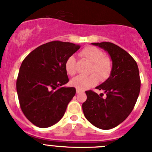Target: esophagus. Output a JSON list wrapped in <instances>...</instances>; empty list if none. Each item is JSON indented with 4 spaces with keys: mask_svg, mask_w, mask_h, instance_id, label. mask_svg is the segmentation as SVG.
<instances>
[{
    "mask_svg": "<svg viewBox=\"0 0 152 152\" xmlns=\"http://www.w3.org/2000/svg\"><path fill=\"white\" fill-rule=\"evenodd\" d=\"M83 91H80V90H78V89H77V91H76V93H77V94H80V93H82Z\"/></svg>",
    "mask_w": 152,
    "mask_h": 152,
    "instance_id": "1",
    "label": "esophagus"
}]
</instances>
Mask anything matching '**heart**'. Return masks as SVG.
Returning a JSON list of instances; mask_svg holds the SVG:
<instances>
[{
    "label": "heart",
    "mask_w": 152,
    "mask_h": 152,
    "mask_svg": "<svg viewBox=\"0 0 152 152\" xmlns=\"http://www.w3.org/2000/svg\"><path fill=\"white\" fill-rule=\"evenodd\" d=\"M80 55L86 59L93 63L91 73H96L101 79L108 77L111 72V61L109 58L103 57V52L99 49L94 46H87L80 52ZM64 68L67 74L73 76L76 73V60L75 56H72L68 58L65 61ZM98 82V77L96 74H91L88 76H77L72 79L70 84L80 91L89 89L93 86L96 85Z\"/></svg>",
    "instance_id": "b5f03b06"
}]
</instances>
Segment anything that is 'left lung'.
Wrapping results in <instances>:
<instances>
[{
    "instance_id": "1",
    "label": "left lung",
    "mask_w": 152,
    "mask_h": 152,
    "mask_svg": "<svg viewBox=\"0 0 152 152\" xmlns=\"http://www.w3.org/2000/svg\"><path fill=\"white\" fill-rule=\"evenodd\" d=\"M91 44L108 52L112 70L110 77L96 88L103 90L107 96L103 98V94L86 91L83 112L94 126L110 129L123 123L135 107L141 87L139 68L133 58L118 45L108 42Z\"/></svg>"
}]
</instances>
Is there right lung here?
I'll return each instance as SVG.
<instances>
[{
	"label": "right lung",
	"mask_w": 152,
	"mask_h": 152,
	"mask_svg": "<svg viewBox=\"0 0 152 152\" xmlns=\"http://www.w3.org/2000/svg\"><path fill=\"white\" fill-rule=\"evenodd\" d=\"M80 49L71 42L53 41L37 47L23 61L17 92L23 113L39 128L57 123L64 116L76 90L68 82L64 68L68 58Z\"/></svg>",
	"instance_id": "1"
}]
</instances>
